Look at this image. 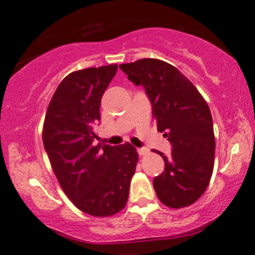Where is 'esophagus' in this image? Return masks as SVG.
<instances>
[{
	"label": "esophagus",
	"mask_w": 255,
	"mask_h": 255,
	"mask_svg": "<svg viewBox=\"0 0 255 255\" xmlns=\"http://www.w3.org/2000/svg\"><path fill=\"white\" fill-rule=\"evenodd\" d=\"M148 148H146V147H141V148H137V153L140 154V156H146V154L148 153Z\"/></svg>",
	"instance_id": "obj_1"
}]
</instances>
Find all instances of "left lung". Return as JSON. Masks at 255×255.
<instances>
[{
    "instance_id": "8db88e82",
    "label": "left lung",
    "mask_w": 255,
    "mask_h": 255,
    "mask_svg": "<svg viewBox=\"0 0 255 255\" xmlns=\"http://www.w3.org/2000/svg\"><path fill=\"white\" fill-rule=\"evenodd\" d=\"M120 68L136 86L144 87L152 104L157 129L172 146L165 169L154 177L158 199L170 209L194 204L206 191L215 164L211 111L197 87L171 64L142 58Z\"/></svg>"
}]
</instances>
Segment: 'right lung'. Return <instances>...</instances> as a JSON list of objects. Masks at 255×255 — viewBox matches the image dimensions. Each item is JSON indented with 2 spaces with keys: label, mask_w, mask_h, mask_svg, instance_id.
I'll return each instance as SVG.
<instances>
[{
  "label": "right lung",
  "mask_w": 255,
  "mask_h": 255,
  "mask_svg": "<svg viewBox=\"0 0 255 255\" xmlns=\"http://www.w3.org/2000/svg\"><path fill=\"white\" fill-rule=\"evenodd\" d=\"M118 64L73 72L52 96L43 125V144L61 188L80 211L109 217L126 206L137 152L126 142L96 145L95 125L104 91Z\"/></svg>",
  "instance_id": "right-lung-1"
}]
</instances>
